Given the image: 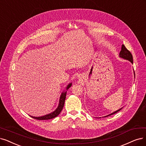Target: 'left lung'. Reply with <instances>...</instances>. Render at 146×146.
<instances>
[{
	"label": "left lung",
	"instance_id": "left-lung-1",
	"mask_svg": "<svg viewBox=\"0 0 146 146\" xmlns=\"http://www.w3.org/2000/svg\"><path fill=\"white\" fill-rule=\"evenodd\" d=\"M119 57H120V58H122V59H125V60H129L130 62H131L132 63H133V57H132V54L131 53V52H130L129 50H127V48L125 47V46L124 45H122V46H121V51H120V53H119ZM133 73H134V77H135V72H134V71H133ZM122 108H123V107L120 108V109H119V110H116L115 111H114V112H113V113H111V114H108V115H106V116H105L104 117H108V116H109V115H113V114H115V113H117L118 111H119L120 110H121ZM100 118H101V117H100Z\"/></svg>",
	"mask_w": 146,
	"mask_h": 146
}]
</instances>
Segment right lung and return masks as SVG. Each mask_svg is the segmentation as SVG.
I'll use <instances>...</instances> for the list:
<instances>
[{"mask_svg":"<svg viewBox=\"0 0 146 146\" xmlns=\"http://www.w3.org/2000/svg\"><path fill=\"white\" fill-rule=\"evenodd\" d=\"M71 86H72V83L68 84V86L66 87V90L63 91L61 93V95H60V99H59V105H58L57 108L54 111L51 112V113H49L48 114L44 115L43 116H40V117H35V116L30 115L31 117H32L33 119H35L37 120H49V119H53V118L57 117V116L60 113V112L62 111V110L64 107V104H65V101L67 90L70 88V87H71Z\"/></svg>","mask_w":146,"mask_h":146,"instance_id":"right-lung-1","label":"right lung"}]
</instances>
